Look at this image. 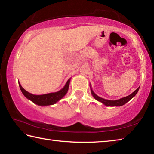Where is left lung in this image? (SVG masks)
Wrapping results in <instances>:
<instances>
[{"instance_id":"8db88e82","label":"left lung","mask_w":154,"mask_h":154,"mask_svg":"<svg viewBox=\"0 0 154 154\" xmlns=\"http://www.w3.org/2000/svg\"><path fill=\"white\" fill-rule=\"evenodd\" d=\"M139 88L140 87L138 88L137 89L134 91V92H133L131 94H130L128 96H126V97H124V98L119 99V100H106V99H104L103 98L99 97L98 96L96 95V94L93 92L92 88H91V92H92V96L94 97L96 100H97L98 101H99V102L103 103L105 105L108 106H122V105H125V104H126L127 102H128L130 100H131V99L137 94V93L138 92V91H139Z\"/></svg>"}]
</instances>
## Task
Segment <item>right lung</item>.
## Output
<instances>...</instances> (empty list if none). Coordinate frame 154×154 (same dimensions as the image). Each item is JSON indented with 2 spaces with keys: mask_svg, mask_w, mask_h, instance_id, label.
<instances>
[{
  "mask_svg": "<svg viewBox=\"0 0 154 154\" xmlns=\"http://www.w3.org/2000/svg\"><path fill=\"white\" fill-rule=\"evenodd\" d=\"M70 81H71V79H69L67 81L64 87L60 91H58V92L45 94L43 95H34L29 93L22 87V85H20V82L19 86L21 91H22V94L24 95L25 97H26L28 99H29V100L32 101V102L36 104V105L40 106H47L54 105V104H55L56 103L58 102L59 100H60L61 98L64 97L65 94L67 93L68 90H69Z\"/></svg>",
  "mask_w": 154,
  "mask_h": 154,
  "instance_id": "1",
  "label": "right lung"
}]
</instances>
